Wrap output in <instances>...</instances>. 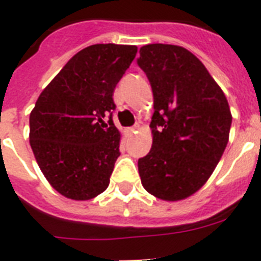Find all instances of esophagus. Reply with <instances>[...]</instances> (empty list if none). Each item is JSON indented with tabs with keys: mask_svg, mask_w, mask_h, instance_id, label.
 Listing matches in <instances>:
<instances>
[{
	"mask_svg": "<svg viewBox=\"0 0 261 261\" xmlns=\"http://www.w3.org/2000/svg\"><path fill=\"white\" fill-rule=\"evenodd\" d=\"M139 128H141V126H139V124H135V126L130 127V128H128V131H130L131 134H135V133H137V131H138Z\"/></svg>",
	"mask_w": 261,
	"mask_h": 261,
	"instance_id": "34e87169",
	"label": "esophagus"
}]
</instances>
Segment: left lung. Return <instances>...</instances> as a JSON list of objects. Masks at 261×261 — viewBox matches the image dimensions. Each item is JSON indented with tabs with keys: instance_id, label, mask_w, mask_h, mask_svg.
Returning a JSON list of instances; mask_svg holds the SVG:
<instances>
[{
	"instance_id": "8db88e82",
	"label": "left lung",
	"mask_w": 261,
	"mask_h": 261,
	"mask_svg": "<svg viewBox=\"0 0 261 261\" xmlns=\"http://www.w3.org/2000/svg\"><path fill=\"white\" fill-rule=\"evenodd\" d=\"M138 66L153 90V145L138 160L143 188L163 200L195 194L214 172L229 141L231 114L222 89L184 47L146 44Z\"/></svg>"
}]
</instances>
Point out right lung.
<instances>
[{"label":"right lung","mask_w":261,"mask_h":261,"mask_svg":"<svg viewBox=\"0 0 261 261\" xmlns=\"http://www.w3.org/2000/svg\"><path fill=\"white\" fill-rule=\"evenodd\" d=\"M137 50L114 43L84 48L44 88L31 112L30 143L36 163L66 198L89 200L110 184L120 155L112 96Z\"/></svg>","instance_id":"add662e5"}]
</instances>
